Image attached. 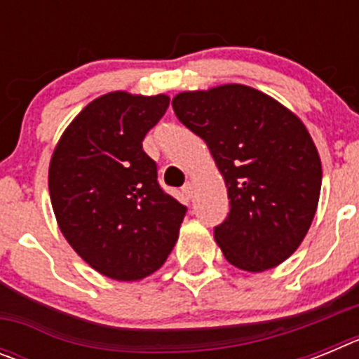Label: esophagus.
I'll return each instance as SVG.
<instances>
[{"instance_id":"esophagus-1","label":"esophagus","mask_w":359,"mask_h":359,"mask_svg":"<svg viewBox=\"0 0 359 359\" xmlns=\"http://www.w3.org/2000/svg\"><path fill=\"white\" fill-rule=\"evenodd\" d=\"M183 194L187 196V198H192V194H194V183L192 182H187L185 185H183Z\"/></svg>"}]
</instances>
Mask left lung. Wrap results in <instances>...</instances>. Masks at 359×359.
I'll return each mask as SVG.
<instances>
[{"instance_id":"1","label":"left lung","mask_w":359,"mask_h":359,"mask_svg":"<svg viewBox=\"0 0 359 359\" xmlns=\"http://www.w3.org/2000/svg\"><path fill=\"white\" fill-rule=\"evenodd\" d=\"M180 122L205 140L223 176L230 212L214 237L226 261L261 273L293 255L318 208L322 161L304 122L244 84L182 91Z\"/></svg>"}]
</instances>
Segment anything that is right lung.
<instances>
[{
    "instance_id": "right-lung-1",
    "label": "right lung",
    "mask_w": 359,
    "mask_h": 359,
    "mask_svg": "<svg viewBox=\"0 0 359 359\" xmlns=\"http://www.w3.org/2000/svg\"><path fill=\"white\" fill-rule=\"evenodd\" d=\"M167 95L111 91L61 135L48 169L62 236L95 271L120 282L149 277L180 237L187 208L158 185L142 142L169 107Z\"/></svg>"
}]
</instances>
